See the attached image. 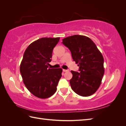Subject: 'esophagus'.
<instances>
[{
	"instance_id": "obj_1",
	"label": "esophagus",
	"mask_w": 126,
	"mask_h": 126,
	"mask_svg": "<svg viewBox=\"0 0 126 126\" xmlns=\"http://www.w3.org/2000/svg\"><path fill=\"white\" fill-rule=\"evenodd\" d=\"M63 72H68V71H69V70H66V69H63Z\"/></svg>"
}]
</instances>
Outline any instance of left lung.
Segmentation results:
<instances>
[{"instance_id":"obj_1","label":"left lung","mask_w":126,"mask_h":126,"mask_svg":"<svg viewBox=\"0 0 126 126\" xmlns=\"http://www.w3.org/2000/svg\"><path fill=\"white\" fill-rule=\"evenodd\" d=\"M62 43L69 48L72 59L79 66V72L71 71L72 77L69 82L72 89L79 96H91L100 87L104 75L101 53L93 41L85 36L64 38Z\"/></svg>"}]
</instances>
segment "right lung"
<instances>
[{
	"label": "right lung",
	"mask_w": 126,
	"mask_h": 126,
	"mask_svg": "<svg viewBox=\"0 0 126 126\" xmlns=\"http://www.w3.org/2000/svg\"><path fill=\"white\" fill-rule=\"evenodd\" d=\"M59 39L41 38L30 44L24 52L20 66L21 77L27 88L38 98L52 96L62 76V68H48L53 49Z\"/></svg>",
	"instance_id": "add662e5"
}]
</instances>
